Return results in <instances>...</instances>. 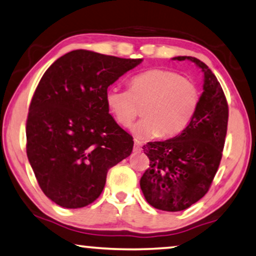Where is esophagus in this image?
Returning a JSON list of instances; mask_svg holds the SVG:
<instances>
[{
    "label": "esophagus",
    "instance_id": "1",
    "mask_svg": "<svg viewBox=\"0 0 256 256\" xmlns=\"http://www.w3.org/2000/svg\"><path fill=\"white\" fill-rule=\"evenodd\" d=\"M134 152H140V151H142V145H140V142H135V144H134Z\"/></svg>",
    "mask_w": 256,
    "mask_h": 256
}]
</instances>
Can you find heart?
Instances as JSON below:
<instances>
[{
    "mask_svg": "<svg viewBox=\"0 0 256 256\" xmlns=\"http://www.w3.org/2000/svg\"><path fill=\"white\" fill-rule=\"evenodd\" d=\"M108 111L122 127H128L142 108L144 118L132 127L138 140L170 138L194 119L200 102L194 81L164 68H152L129 81V89L110 87L105 92Z\"/></svg>",
    "mask_w": 256,
    "mask_h": 256,
    "instance_id": "b5f03b06",
    "label": "heart"
}]
</instances>
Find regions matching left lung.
I'll use <instances>...</instances> for the list:
<instances>
[{
    "instance_id": "obj_1",
    "label": "left lung",
    "mask_w": 256,
    "mask_h": 256,
    "mask_svg": "<svg viewBox=\"0 0 256 256\" xmlns=\"http://www.w3.org/2000/svg\"><path fill=\"white\" fill-rule=\"evenodd\" d=\"M204 73V92L194 119L172 138L150 142L144 153L150 159L140 180L146 202L156 210L180 212L194 205L210 190L222 159L228 118L226 98L213 72L190 56Z\"/></svg>"
}]
</instances>
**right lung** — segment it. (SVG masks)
Segmentation results:
<instances>
[{"label":"right lung","mask_w":256,"mask_h":256,"mask_svg":"<svg viewBox=\"0 0 256 256\" xmlns=\"http://www.w3.org/2000/svg\"><path fill=\"white\" fill-rule=\"evenodd\" d=\"M140 62L80 49L43 74L30 105L26 152L43 194L57 205L95 202L108 169L130 156L132 137L108 113L105 92Z\"/></svg>","instance_id":"1"}]
</instances>
